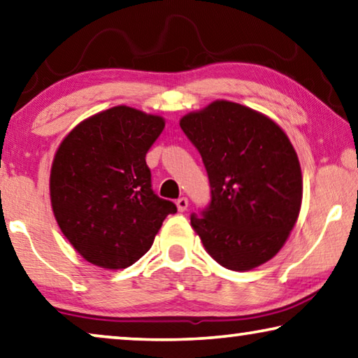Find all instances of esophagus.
<instances>
[{
  "label": "esophagus",
  "mask_w": 358,
  "mask_h": 358,
  "mask_svg": "<svg viewBox=\"0 0 358 358\" xmlns=\"http://www.w3.org/2000/svg\"><path fill=\"white\" fill-rule=\"evenodd\" d=\"M177 207L180 212H185L186 209H188V197H178L177 199Z\"/></svg>",
  "instance_id": "34e87169"
}]
</instances>
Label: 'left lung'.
<instances>
[{"mask_svg": "<svg viewBox=\"0 0 358 358\" xmlns=\"http://www.w3.org/2000/svg\"><path fill=\"white\" fill-rule=\"evenodd\" d=\"M199 151L210 204L191 227L215 262L246 271L285 246L302 204V173L286 133L268 117L231 101H213L180 120Z\"/></svg>", "mask_w": 358, "mask_h": 358, "instance_id": "obj_1", "label": "left lung"}]
</instances>
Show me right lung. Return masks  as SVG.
<instances>
[{
  "mask_svg": "<svg viewBox=\"0 0 358 358\" xmlns=\"http://www.w3.org/2000/svg\"><path fill=\"white\" fill-rule=\"evenodd\" d=\"M165 127L161 115L115 106L64 138L50 175L56 222L73 249L101 268H127L151 249L169 213L151 188L146 152Z\"/></svg>",
  "mask_w": 358,
  "mask_h": 358,
  "instance_id": "obj_1",
  "label": "right lung"
}]
</instances>
